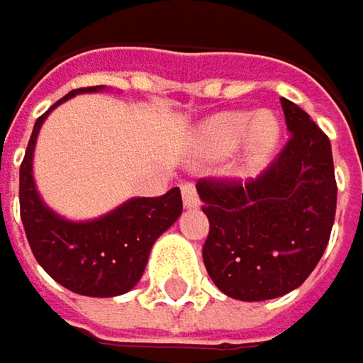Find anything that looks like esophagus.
<instances>
[{
	"mask_svg": "<svg viewBox=\"0 0 363 363\" xmlns=\"http://www.w3.org/2000/svg\"><path fill=\"white\" fill-rule=\"evenodd\" d=\"M182 196H184V205L188 209L199 207V194H196V188H194L192 182H184L182 184Z\"/></svg>",
	"mask_w": 363,
	"mask_h": 363,
	"instance_id": "obj_1",
	"label": "esophagus"
}]
</instances>
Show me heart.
<instances>
[{
	"instance_id": "1",
	"label": "heart",
	"mask_w": 363,
	"mask_h": 363,
	"mask_svg": "<svg viewBox=\"0 0 363 363\" xmlns=\"http://www.w3.org/2000/svg\"><path fill=\"white\" fill-rule=\"evenodd\" d=\"M281 128L272 116L254 111H226L207 120L199 133V147L209 158H226L247 141V164L262 167L279 143Z\"/></svg>"
}]
</instances>
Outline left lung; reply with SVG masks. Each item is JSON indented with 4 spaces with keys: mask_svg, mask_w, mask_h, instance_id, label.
I'll return each mask as SVG.
<instances>
[{
    "mask_svg": "<svg viewBox=\"0 0 363 363\" xmlns=\"http://www.w3.org/2000/svg\"><path fill=\"white\" fill-rule=\"evenodd\" d=\"M283 150L256 179L196 182L209 237L203 262L226 296L258 302L300 287L321 260L336 216L328 135L296 103L281 99Z\"/></svg>",
    "mask_w": 363,
    "mask_h": 363,
    "instance_id": "left-lung-1",
    "label": "left lung"
}]
</instances>
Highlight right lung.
I'll list each match as a JSON object with an SVG mask.
<instances>
[{"label": "right lung", "mask_w": 363, "mask_h": 363, "mask_svg": "<svg viewBox=\"0 0 363 363\" xmlns=\"http://www.w3.org/2000/svg\"><path fill=\"white\" fill-rule=\"evenodd\" d=\"M96 91L101 86L72 91L38 118L21 164L18 199L25 235L40 267L76 294L111 298L137 285L152 245L182 216L184 205L179 188H171L162 196L130 199L91 222H69L44 205L33 182L38 133L59 103L80 92Z\"/></svg>", "instance_id": "1"}]
</instances>
